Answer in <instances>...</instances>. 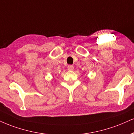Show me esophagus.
<instances>
[{
	"label": "esophagus",
	"instance_id": "34e87169",
	"mask_svg": "<svg viewBox=\"0 0 134 134\" xmlns=\"http://www.w3.org/2000/svg\"><path fill=\"white\" fill-rule=\"evenodd\" d=\"M67 69H68L69 70H73L74 69V67L73 65H68L67 67Z\"/></svg>",
	"mask_w": 134,
	"mask_h": 134
}]
</instances>
